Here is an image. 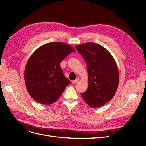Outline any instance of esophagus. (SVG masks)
Segmentation results:
<instances>
[{
	"label": "esophagus",
	"mask_w": 146,
	"mask_h": 146,
	"mask_svg": "<svg viewBox=\"0 0 146 146\" xmlns=\"http://www.w3.org/2000/svg\"><path fill=\"white\" fill-rule=\"evenodd\" d=\"M79 80H80V78H79V77H77L76 80H74V81H72V83H73V84H74V83H77L78 81H79Z\"/></svg>",
	"instance_id": "obj_1"
}]
</instances>
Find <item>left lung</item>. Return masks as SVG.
<instances>
[{
  "label": "left lung",
  "instance_id": "left-lung-1",
  "mask_svg": "<svg viewBox=\"0 0 146 146\" xmlns=\"http://www.w3.org/2000/svg\"><path fill=\"white\" fill-rule=\"evenodd\" d=\"M76 48L85 60L88 73L89 85L81 96L90 107H101L113 98L117 89L119 72L116 61L98 44L88 42Z\"/></svg>",
  "mask_w": 146,
  "mask_h": 146
}]
</instances>
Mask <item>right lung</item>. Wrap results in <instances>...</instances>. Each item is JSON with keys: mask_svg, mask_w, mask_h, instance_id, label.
<instances>
[{"mask_svg": "<svg viewBox=\"0 0 146 146\" xmlns=\"http://www.w3.org/2000/svg\"><path fill=\"white\" fill-rule=\"evenodd\" d=\"M74 48L68 44L54 42L39 47L26 64L24 80L30 96L39 103L52 104L70 83L60 64Z\"/></svg>", "mask_w": 146, "mask_h": 146, "instance_id": "right-lung-1", "label": "right lung"}]
</instances>
